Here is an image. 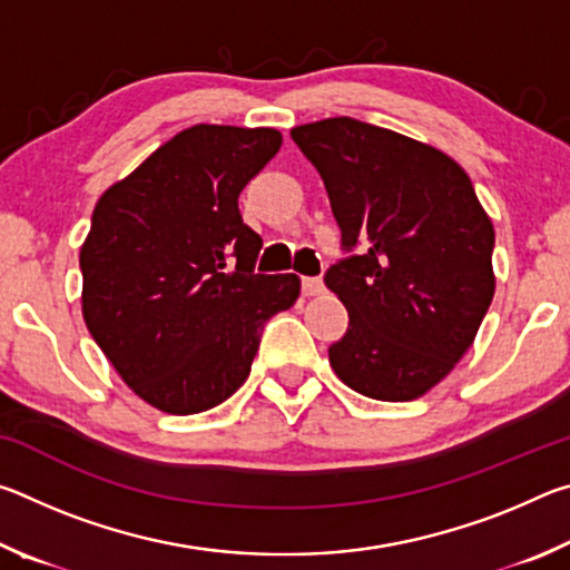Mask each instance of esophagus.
<instances>
[{
  "label": "esophagus",
  "mask_w": 570,
  "mask_h": 570,
  "mask_svg": "<svg viewBox=\"0 0 570 570\" xmlns=\"http://www.w3.org/2000/svg\"><path fill=\"white\" fill-rule=\"evenodd\" d=\"M302 292L304 296H320L324 292V282L316 276H304L302 278Z\"/></svg>",
  "instance_id": "1"
}]
</instances>
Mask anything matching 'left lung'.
I'll return each instance as SVG.
<instances>
[{
    "instance_id": "8db88e82",
    "label": "left lung",
    "mask_w": 570,
    "mask_h": 570,
    "mask_svg": "<svg viewBox=\"0 0 570 570\" xmlns=\"http://www.w3.org/2000/svg\"><path fill=\"white\" fill-rule=\"evenodd\" d=\"M292 138L352 254L324 276L350 312L330 346L336 377L372 400H417L470 350L493 302V224L468 173L407 135L326 118Z\"/></svg>"
}]
</instances>
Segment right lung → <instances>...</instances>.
Masks as SVG:
<instances>
[{
    "mask_svg": "<svg viewBox=\"0 0 570 570\" xmlns=\"http://www.w3.org/2000/svg\"><path fill=\"white\" fill-rule=\"evenodd\" d=\"M282 148L274 128L193 125L102 193L80 248L82 316L122 382L196 414L246 382L296 274H256L262 236L238 196Z\"/></svg>",
    "mask_w": 570,
    "mask_h": 570,
    "instance_id": "1",
    "label": "right lung"
}]
</instances>
